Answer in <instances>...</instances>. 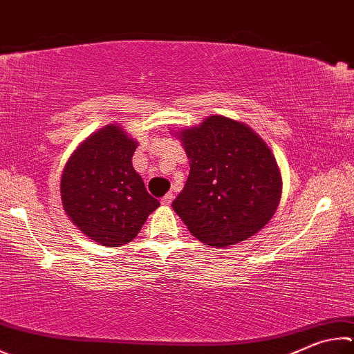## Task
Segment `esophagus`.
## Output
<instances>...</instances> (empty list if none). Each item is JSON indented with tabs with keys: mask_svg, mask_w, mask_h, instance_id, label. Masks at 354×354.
Returning a JSON list of instances; mask_svg holds the SVG:
<instances>
[{
	"mask_svg": "<svg viewBox=\"0 0 354 354\" xmlns=\"http://www.w3.org/2000/svg\"><path fill=\"white\" fill-rule=\"evenodd\" d=\"M171 201H173V194H171V192H169V194H167L162 199H160V204H162V205H170Z\"/></svg>",
	"mask_w": 354,
	"mask_h": 354,
	"instance_id": "esophagus-1",
	"label": "esophagus"
}]
</instances>
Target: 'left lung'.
<instances>
[{
	"mask_svg": "<svg viewBox=\"0 0 354 354\" xmlns=\"http://www.w3.org/2000/svg\"><path fill=\"white\" fill-rule=\"evenodd\" d=\"M176 136L190 173L171 203L190 234L205 246L248 240L271 220L281 196V175L265 140L243 122L209 115Z\"/></svg>",
	"mask_w": 354,
	"mask_h": 354,
	"instance_id": "1",
	"label": "left lung"
}]
</instances>
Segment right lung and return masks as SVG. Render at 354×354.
I'll list each match as a JSON object with an SVG mask.
<instances>
[{"label": "right lung", "instance_id": "add662e5", "mask_svg": "<svg viewBox=\"0 0 354 354\" xmlns=\"http://www.w3.org/2000/svg\"><path fill=\"white\" fill-rule=\"evenodd\" d=\"M136 147L122 127L105 125L77 147L63 169V207L71 221L102 246L130 243L159 207L133 167Z\"/></svg>", "mask_w": 354, "mask_h": 354}]
</instances>
